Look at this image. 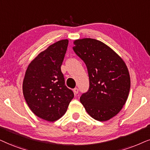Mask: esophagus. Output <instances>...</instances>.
I'll list each match as a JSON object with an SVG mask.
<instances>
[{"label":"esophagus","instance_id":"34e87169","mask_svg":"<svg viewBox=\"0 0 150 150\" xmlns=\"http://www.w3.org/2000/svg\"><path fill=\"white\" fill-rule=\"evenodd\" d=\"M73 92H74V93L75 94V95H77V94L78 93L79 90H78V88H75L73 89Z\"/></svg>","mask_w":150,"mask_h":150}]
</instances>
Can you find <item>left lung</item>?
<instances>
[{
	"instance_id": "8db88e82",
	"label": "left lung",
	"mask_w": 150,
	"mask_h": 150,
	"mask_svg": "<svg viewBox=\"0 0 150 150\" xmlns=\"http://www.w3.org/2000/svg\"><path fill=\"white\" fill-rule=\"evenodd\" d=\"M73 47L84 62L89 88L80 101L91 117L105 121L118 114L126 102L130 88L128 69L122 59L108 46L92 38L77 40Z\"/></svg>"
}]
</instances>
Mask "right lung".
<instances>
[{
    "mask_svg": "<svg viewBox=\"0 0 150 150\" xmlns=\"http://www.w3.org/2000/svg\"><path fill=\"white\" fill-rule=\"evenodd\" d=\"M68 44V40H62L41 52L29 64L23 80V95L29 108L48 121L62 117L74 97L61 71Z\"/></svg>",
    "mask_w": 150,
    "mask_h": 150,
    "instance_id": "add662e5",
    "label": "right lung"
}]
</instances>
